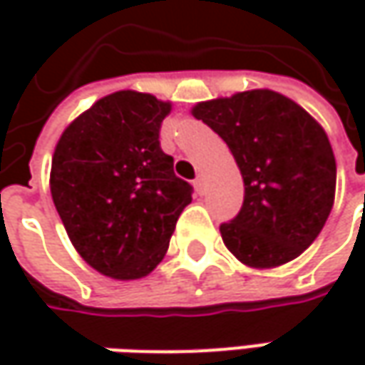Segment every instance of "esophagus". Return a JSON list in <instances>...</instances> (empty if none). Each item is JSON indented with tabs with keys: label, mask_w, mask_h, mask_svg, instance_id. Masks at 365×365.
<instances>
[{
	"label": "esophagus",
	"mask_w": 365,
	"mask_h": 365,
	"mask_svg": "<svg viewBox=\"0 0 365 365\" xmlns=\"http://www.w3.org/2000/svg\"><path fill=\"white\" fill-rule=\"evenodd\" d=\"M195 187H197V190H199V192H203L205 190V176L203 175H199L197 178H195Z\"/></svg>",
	"instance_id": "1"
}]
</instances>
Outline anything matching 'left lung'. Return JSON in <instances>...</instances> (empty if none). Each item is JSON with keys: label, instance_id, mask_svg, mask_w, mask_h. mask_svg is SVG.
I'll list each match as a JSON object with an SVG mask.
<instances>
[{"label": "left lung", "instance_id": "obj_1", "mask_svg": "<svg viewBox=\"0 0 365 365\" xmlns=\"http://www.w3.org/2000/svg\"><path fill=\"white\" fill-rule=\"evenodd\" d=\"M221 135L244 178V205L219 227L250 268H278L313 244L335 201L337 166L323 125L270 89L201 101L190 109Z\"/></svg>", "mask_w": 365, "mask_h": 365}]
</instances>
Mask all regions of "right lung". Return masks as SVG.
<instances>
[{
	"label": "right lung",
	"mask_w": 365,
	"mask_h": 365,
	"mask_svg": "<svg viewBox=\"0 0 365 365\" xmlns=\"http://www.w3.org/2000/svg\"><path fill=\"white\" fill-rule=\"evenodd\" d=\"M173 103L125 89L101 97L58 138L50 192L71 244L93 270L138 280L164 258L190 185L158 142Z\"/></svg>",
	"instance_id": "add662e5"
}]
</instances>
